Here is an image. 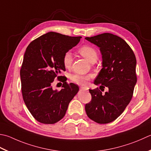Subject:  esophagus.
Here are the masks:
<instances>
[{
  "instance_id": "34e87169",
  "label": "esophagus",
  "mask_w": 151,
  "mask_h": 151,
  "mask_svg": "<svg viewBox=\"0 0 151 151\" xmlns=\"http://www.w3.org/2000/svg\"><path fill=\"white\" fill-rule=\"evenodd\" d=\"M80 89H81V90H83V91H87L88 88L87 87H84V86H81V88H80Z\"/></svg>"
}]
</instances>
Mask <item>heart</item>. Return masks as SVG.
I'll list each match as a JSON object with an SVG mask.
<instances>
[{
	"instance_id": "obj_1",
	"label": "heart",
	"mask_w": 151,
	"mask_h": 151,
	"mask_svg": "<svg viewBox=\"0 0 151 151\" xmlns=\"http://www.w3.org/2000/svg\"><path fill=\"white\" fill-rule=\"evenodd\" d=\"M79 54L82 55L90 63L93 61H96L97 59V52L96 50L92 46L85 45L82 46L78 49ZM73 62L72 54L70 52H67L64 54L63 57V65L66 68L70 67ZM91 78L90 75H82L78 74H75L71 76L70 80L74 83L77 84L85 85L87 84L88 81Z\"/></svg>"
}]
</instances>
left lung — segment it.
Listing matches in <instances>:
<instances>
[{"label":"left lung","instance_id":"left-lung-1","mask_svg":"<svg viewBox=\"0 0 151 151\" xmlns=\"http://www.w3.org/2000/svg\"><path fill=\"white\" fill-rule=\"evenodd\" d=\"M86 40L99 48L102 69L94 84L108 88L104 95L99 90H89L91 101L86 104L88 116L99 124L116 120L130 102L137 76L136 58L134 52L122 38L111 33H103Z\"/></svg>","mask_w":151,"mask_h":151}]
</instances>
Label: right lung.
I'll use <instances>...</instances> for the list:
<instances>
[{
	"instance_id": "1",
	"label": "right lung",
	"mask_w": 151,
	"mask_h": 151,
	"mask_svg": "<svg viewBox=\"0 0 151 151\" xmlns=\"http://www.w3.org/2000/svg\"><path fill=\"white\" fill-rule=\"evenodd\" d=\"M81 38L50 32L32 41L26 49L20 70L23 99L40 123L52 124L63 119L78 93V86L67 84L64 76L59 75L65 71L64 54L77 45ZM56 77L64 82L60 91L51 86Z\"/></svg>"
}]
</instances>
